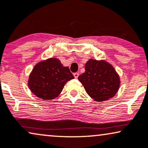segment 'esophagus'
Returning a JSON list of instances; mask_svg holds the SVG:
<instances>
[{"label":"esophagus","mask_w":148,"mask_h":148,"mask_svg":"<svg viewBox=\"0 0 148 148\" xmlns=\"http://www.w3.org/2000/svg\"><path fill=\"white\" fill-rule=\"evenodd\" d=\"M74 77H75V78H78V76H79V74H78V73H74Z\"/></svg>","instance_id":"1"}]
</instances>
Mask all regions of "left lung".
<instances>
[{"label":"left lung","mask_w":148,"mask_h":148,"mask_svg":"<svg viewBox=\"0 0 148 148\" xmlns=\"http://www.w3.org/2000/svg\"><path fill=\"white\" fill-rule=\"evenodd\" d=\"M85 72L78 76L86 92L96 102L109 100L120 87V78L115 69L106 60L90 59L85 63Z\"/></svg>","instance_id":"left-lung-1"}]
</instances>
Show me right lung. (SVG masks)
<instances>
[{
    "label": "right lung",
    "instance_id": "1",
    "mask_svg": "<svg viewBox=\"0 0 148 148\" xmlns=\"http://www.w3.org/2000/svg\"><path fill=\"white\" fill-rule=\"evenodd\" d=\"M74 78L68 67H65L57 58L40 61L30 74L28 85L37 98L53 100L62 91L64 85Z\"/></svg>",
    "mask_w": 148,
    "mask_h": 148
}]
</instances>
